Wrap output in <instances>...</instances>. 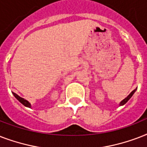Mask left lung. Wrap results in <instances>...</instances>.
<instances>
[{
    "mask_svg": "<svg viewBox=\"0 0 147 147\" xmlns=\"http://www.w3.org/2000/svg\"><path fill=\"white\" fill-rule=\"evenodd\" d=\"M137 88H136V89H134V91H132V92H130V94H129V95H128V96L127 97V98H124V99H123V100H121V102H120V104H119V105H120V106H122V105H125L126 103L127 102L128 100H130V98L133 96V94H134L135 92L137 91Z\"/></svg>",
    "mask_w": 147,
    "mask_h": 147,
    "instance_id": "8db88e82",
    "label": "left lung"
}]
</instances>
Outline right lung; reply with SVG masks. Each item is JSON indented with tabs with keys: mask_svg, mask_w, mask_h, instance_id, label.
<instances>
[{
	"mask_svg": "<svg viewBox=\"0 0 147 147\" xmlns=\"http://www.w3.org/2000/svg\"><path fill=\"white\" fill-rule=\"evenodd\" d=\"M12 94H13V96L15 97V98H17V100H19L20 102L21 103L22 105H24L25 107H30V108H31V104L30 102H29L28 100H26V99H24V98H21V97H20L18 94H17L16 93H14V92H12Z\"/></svg>",
	"mask_w": 147,
	"mask_h": 147,
	"instance_id": "add662e5",
	"label": "right lung"
}]
</instances>
